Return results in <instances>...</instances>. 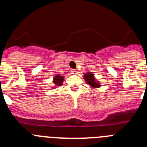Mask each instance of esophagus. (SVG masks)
<instances>
[{
	"mask_svg": "<svg viewBox=\"0 0 147 147\" xmlns=\"http://www.w3.org/2000/svg\"><path fill=\"white\" fill-rule=\"evenodd\" d=\"M77 70H75V69H72L71 70V74H77Z\"/></svg>",
	"mask_w": 147,
	"mask_h": 147,
	"instance_id": "34e87169",
	"label": "esophagus"
}]
</instances>
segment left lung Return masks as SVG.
Masks as SVG:
<instances>
[{
  "mask_svg": "<svg viewBox=\"0 0 147 147\" xmlns=\"http://www.w3.org/2000/svg\"><path fill=\"white\" fill-rule=\"evenodd\" d=\"M84 77H85L86 82L88 83V85H90L92 88H98V87H100V84L95 80V77L91 73L88 72L85 74Z\"/></svg>",
  "mask_w": 147,
  "mask_h": 147,
  "instance_id": "1",
  "label": "left lung"
}]
</instances>
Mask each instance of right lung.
Wrapping results in <instances>:
<instances>
[{
    "label": "right lung",
    "instance_id": "1",
    "mask_svg": "<svg viewBox=\"0 0 147 147\" xmlns=\"http://www.w3.org/2000/svg\"><path fill=\"white\" fill-rule=\"evenodd\" d=\"M62 82H63V76H59V75H57L56 76H54L53 82L54 83L56 86H61L62 85Z\"/></svg>",
    "mask_w": 147,
    "mask_h": 147
}]
</instances>
